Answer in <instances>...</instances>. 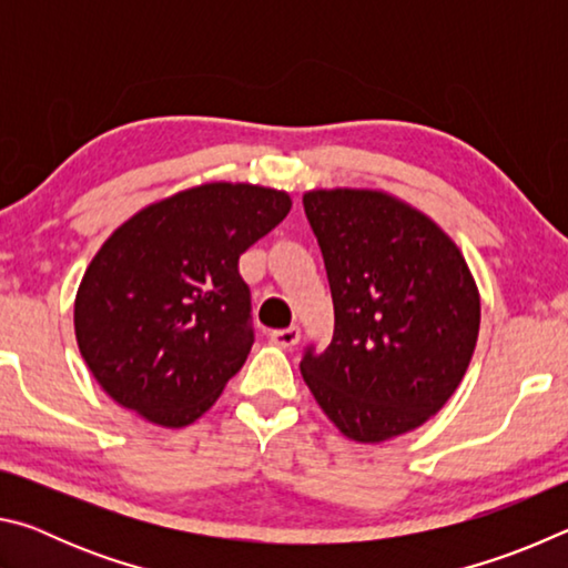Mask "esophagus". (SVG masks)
Returning a JSON list of instances; mask_svg holds the SVG:
<instances>
[{
	"mask_svg": "<svg viewBox=\"0 0 568 568\" xmlns=\"http://www.w3.org/2000/svg\"><path fill=\"white\" fill-rule=\"evenodd\" d=\"M271 341L275 345H281V348H295L297 341H301V328H281V331H271Z\"/></svg>",
	"mask_w": 568,
	"mask_h": 568,
	"instance_id": "obj_1",
	"label": "esophagus"
}]
</instances>
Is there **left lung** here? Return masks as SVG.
<instances>
[{
	"mask_svg": "<svg viewBox=\"0 0 568 568\" xmlns=\"http://www.w3.org/2000/svg\"><path fill=\"white\" fill-rule=\"evenodd\" d=\"M303 207L328 273L335 331L301 373L358 444L408 434L446 406L474 355L480 295L434 220L383 190H311Z\"/></svg>",
	"mask_w": 568,
	"mask_h": 568,
	"instance_id": "left-lung-1",
	"label": "left lung"
}]
</instances>
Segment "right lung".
<instances>
[{"mask_svg":"<svg viewBox=\"0 0 568 568\" xmlns=\"http://www.w3.org/2000/svg\"><path fill=\"white\" fill-rule=\"evenodd\" d=\"M291 205L283 190L207 182L104 240L74 297V335L112 400L165 428L213 406L253 348L237 261Z\"/></svg>","mask_w":568,"mask_h":568,"instance_id":"1","label":"right lung"}]
</instances>
